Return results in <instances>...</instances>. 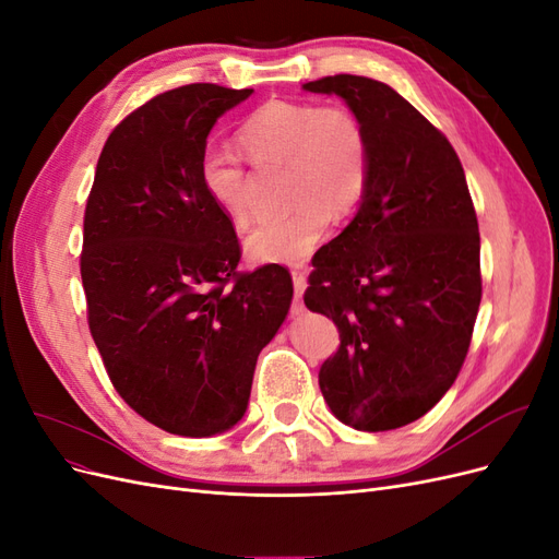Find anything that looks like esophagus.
<instances>
[{"label":"esophagus","instance_id":"obj_1","mask_svg":"<svg viewBox=\"0 0 559 559\" xmlns=\"http://www.w3.org/2000/svg\"><path fill=\"white\" fill-rule=\"evenodd\" d=\"M292 280H294V292H296V312L300 310V298H302V292L308 289V277L302 270H292Z\"/></svg>","mask_w":559,"mask_h":559}]
</instances>
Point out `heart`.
<instances>
[{"instance_id": "1", "label": "heart", "mask_w": 559, "mask_h": 559, "mask_svg": "<svg viewBox=\"0 0 559 559\" xmlns=\"http://www.w3.org/2000/svg\"><path fill=\"white\" fill-rule=\"evenodd\" d=\"M238 142L257 170L286 167V198L294 205L265 216L245 249L257 263H300L324 238L331 212L347 216L359 207L370 181V138L361 118L341 105L273 99L238 130ZM200 183L235 224L251 214V173L242 156L207 148Z\"/></svg>"}]
</instances>
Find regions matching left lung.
<instances>
[{
	"instance_id": "obj_1",
	"label": "left lung",
	"mask_w": 559,
	"mask_h": 559,
	"mask_svg": "<svg viewBox=\"0 0 559 559\" xmlns=\"http://www.w3.org/2000/svg\"><path fill=\"white\" fill-rule=\"evenodd\" d=\"M370 138V181L352 224L321 249L302 300L341 347L319 368L331 413L359 431L427 415L464 366L483 277L476 207L445 134L382 81L335 74Z\"/></svg>"
}]
</instances>
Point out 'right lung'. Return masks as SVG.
<instances>
[{
    "mask_svg": "<svg viewBox=\"0 0 559 559\" xmlns=\"http://www.w3.org/2000/svg\"><path fill=\"white\" fill-rule=\"evenodd\" d=\"M251 93L189 83L128 114L83 214L91 335L118 396L167 433L238 425L259 352L292 306L282 265L240 273L230 216L200 183L212 126Z\"/></svg>",
    "mask_w": 559,
    "mask_h": 559,
    "instance_id": "right-lung-1",
    "label": "right lung"
}]
</instances>
